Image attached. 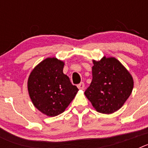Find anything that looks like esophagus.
I'll list each match as a JSON object with an SVG mask.
<instances>
[{
	"mask_svg": "<svg viewBox=\"0 0 148 148\" xmlns=\"http://www.w3.org/2000/svg\"><path fill=\"white\" fill-rule=\"evenodd\" d=\"M77 87H78V89H80V90H83V89L84 88V83L81 82L80 84H78V85H77Z\"/></svg>",
	"mask_w": 148,
	"mask_h": 148,
	"instance_id": "1",
	"label": "esophagus"
}]
</instances>
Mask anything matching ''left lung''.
<instances>
[{"label": "left lung", "instance_id": "left-lung-1", "mask_svg": "<svg viewBox=\"0 0 148 148\" xmlns=\"http://www.w3.org/2000/svg\"><path fill=\"white\" fill-rule=\"evenodd\" d=\"M92 80L85 90L86 97L98 112L110 114L122 107L133 88L130 73L115 58L93 61Z\"/></svg>", "mask_w": 148, "mask_h": 148}]
</instances>
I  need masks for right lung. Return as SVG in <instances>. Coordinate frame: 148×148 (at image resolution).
<instances>
[{
    "label": "right lung",
    "mask_w": 148,
    "mask_h": 148,
    "mask_svg": "<svg viewBox=\"0 0 148 148\" xmlns=\"http://www.w3.org/2000/svg\"><path fill=\"white\" fill-rule=\"evenodd\" d=\"M64 65V63L56 58H46L29 77L30 99L35 108L48 116L63 113L78 90L63 73Z\"/></svg>",
    "instance_id": "right-lung-1"
}]
</instances>
